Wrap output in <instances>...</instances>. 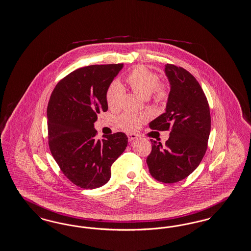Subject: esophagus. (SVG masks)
<instances>
[{"label":"esophagus","mask_w":251,"mask_h":251,"mask_svg":"<svg viewBox=\"0 0 251 251\" xmlns=\"http://www.w3.org/2000/svg\"><path fill=\"white\" fill-rule=\"evenodd\" d=\"M137 137H138V136H137L136 134H134V133H129V134H128V139H129L130 142V141L135 140Z\"/></svg>","instance_id":"obj_1"}]
</instances>
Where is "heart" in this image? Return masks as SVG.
Segmentation results:
<instances>
[{"label":"heart","mask_w":251,"mask_h":251,"mask_svg":"<svg viewBox=\"0 0 251 251\" xmlns=\"http://www.w3.org/2000/svg\"><path fill=\"white\" fill-rule=\"evenodd\" d=\"M127 83L130 89L142 97H149L151 93L156 102H163L166 100L168 92L165 85L158 84L159 75L148 67L139 65L130 71L127 75ZM123 95V88L118 82L112 83L106 91V102L110 109H116L121 104ZM147 120L146 115H137L127 112L118 120V124L122 130L134 131L138 130L141 124Z\"/></svg>","instance_id":"heart-1"}]
</instances>
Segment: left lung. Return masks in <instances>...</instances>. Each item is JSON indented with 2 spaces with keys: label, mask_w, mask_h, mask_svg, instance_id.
Returning <instances> with one entry per match:
<instances>
[{
  "label": "left lung",
  "mask_w": 251,
  "mask_h": 251,
  "mask_svg": "<svg viewBox=\"0 0 251 251\" xmlns=\"http://www.w3.org/2000/svg\"><path fill=\"white\" fill-rule=\"evenodd\" d=\"M170 93L165 113L151 121L152 130H169L162 146L151 139L147 163L151 176L163 183H176L189 176L207 150L211 130L210 109L196 78L182 67L165 65Z\"/></svg>",
  "instance_id": "8db88e82"
}]
</instances>
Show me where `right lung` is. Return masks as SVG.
<instances>
[{
    "mask_svg": "<svg viewBox=\"0 0 251 251\" xmlns=\"http://www.w3.org/2000/svg\"><path fill=\"white\" fill-rule=\"evenodd\" d=\"M123 63L90 65L56 85L48 105L49 145L64 176L82 189H96L111 177V165L128 145L124 132L96 139L94 122L108 109L106 91Z\"/></svg>",
    "mask_w": 251,
    "mask_h": 251,
    "instance_id": "1",
    "label": "right lung"
}]
</instances>
